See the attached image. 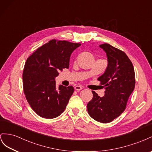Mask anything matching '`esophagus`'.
<instances>
[{
    "mask_svg": "<svg viewBox=\"0 0 152 152\" xmlns=\"http://www.w3.org/2000/svg\"><path fill=\"white\" fill-rule=\"evenodd\" d=\"M75 89L76 90H77V92H79L80 90L83 89V87H82V86H76L75 87Z\"/></svg>",
    "mask_w": 152,
    "mask_h": 152,
    "instance_id": "esophagus-1",
    "label": "esophagus"
}]
</instances>
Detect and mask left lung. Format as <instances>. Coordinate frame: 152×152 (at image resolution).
I'll use <instances>...</instances> for the list:
<instances>
[{
  "label": "left lung",
  "instance_id": "left-lung-1",
  "mask_svg": "<svg viewBox=\"0 0 152 152\" xmlns=\"http://www.w3.org/2000/svg\"><path fill=\"white\" fill-rule=\"evenodd\" d=\"M99 47L105 51L107 66L98 78L105 88L104 96L92 91L93 98L87 104L89 115L93 119L106 124L118 117L126 107L130 95L135 87L133 65L127 55L109 44Z\"/></svg>",
  "mask_w": 152,
  "mask_h": 152
}]
</instances>
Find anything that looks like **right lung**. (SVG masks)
<instances>
[{
  "label": "right lung",
  "instance_id": "add662e5",
  "mask_svg": "<svg viewBox=\"0 0 152 152\" xmlns=\"http://www.w3.org/2000/svg\"><path fill=\"white\" fill-rule=\"evenodd\" d=\"M78 43L55 39L42 46L27 58L23 73V91L32 109L45 118H54L66 109L74 92L72 86L57 87L58 72L69 67L73 51Z\"/></svg>",
  "mask_w": 152,
  "mask_h": 152
}]
</instances>
